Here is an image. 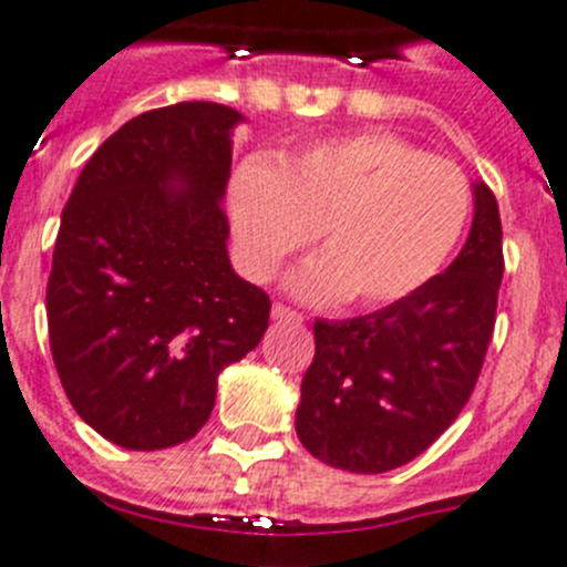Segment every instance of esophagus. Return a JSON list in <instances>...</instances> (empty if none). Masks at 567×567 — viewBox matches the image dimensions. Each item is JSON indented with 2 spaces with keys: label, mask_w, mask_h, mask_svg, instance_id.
<instances>
[{
  "label": "esophagus",
  "mask_w": 567,
  "mask_h": 567,
  "mask_svg": "<svg viewBox=\"0 0 567 567\" xmlns=\"http://www.w3.org/2000/svg\"><path fill=\"white\" fill-rule=\"evenodd\" d=\"M274 319H279V321H305V316L299 313V310H293V308H288V305H282V302H277L274 305Z\"/></svg>",
  "instance_id": "obj_1"
}]
</instances>
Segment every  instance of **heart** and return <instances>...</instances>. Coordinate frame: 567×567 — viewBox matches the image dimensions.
Masks as SVG:
<instances>
[{
	"label": "heart",
	"mask_w": 567,
	"mask_h": 567,
	"mask_svg": "<svg viewBox=\"0 0 567 567\" xmlns=\"http://www.w3.org/2000/svg\"><path fill=\"white\" fill-rule=\"evenodd\" d=\"M468 208L461 166L386 132L324 141L279 169L248 161L231 181L234 237L248 277L271 279L321 231L328 254L296 274V293L353 296L361 308L392 305L430 282L455 251Z\"/></svg>",
	"instance_id": "b5f03b06"
}]
</instances>
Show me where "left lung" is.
Wrapping results in <instances>:
<instances>
[{"instance_id":"8db88e82","label":"left lung","mask_w":567,"mask_h":567,"mask_svg":"<svg viewBox=\"0 0 567 567\" xmlns=\"http://www.w3.org/2000/svg\"><path fill=\"white\" fill-rule=\"evenodd\" d=\"M503 268L497 200L477 183L472 231L446 271L367 316L316 319L296 410V435L310 455L381 474L426 452L481 379Z\"/></svg>"}]
</instances>
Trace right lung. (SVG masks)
Wrapping results in <instances>:
<instances>
[{"instance_id":"add662e5","label":"right lung","mask_w":567,"mask_h":567,"mask_svg":"<svg viewBox=\"0 0 567 567\" xmlns=\"http://www.w3.org/2000/svg\"><path fill=\"white\" fill-rule=\"evenodd\" d=\"M214 101L150 110L86 161L48 279L50 353L95 432L152 452L188 441L217 375L259 344L271 299L228 262L231 130Z\"/></svg>"}]
</instances>
